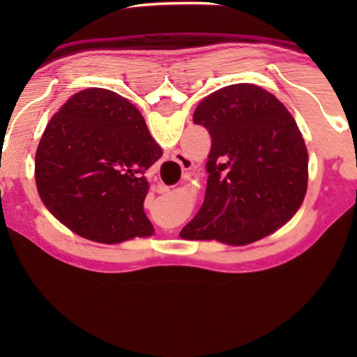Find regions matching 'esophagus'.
I'll return each mask as SVG.
<instances>
[{"instance_id":"1","label":"esophagus","mask_w":357,"mask_h":357,"mask_svg":"<svg viewBox=\"0 0 357 357\" xmlns=\"http://www.w3.org/2000/svg\"><path fill=\"white\" fill-rule=\"evenodd\" d=\"M172 158H174L175 162H177V164L180 165V167H182V170H183V172H182V180H188V178H190V172H188V170L192 169V160H190L183 153H180V151H177V153H174ZM167 190H169V188L164 187V185H159V187H158V192H159V193L167 192Z\"/></svg>"}]
</instances>
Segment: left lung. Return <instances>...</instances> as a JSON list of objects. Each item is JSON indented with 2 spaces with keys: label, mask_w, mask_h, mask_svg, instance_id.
<instances>
[{
  "label": "left lung",
  "mask_w": 357,
  "mask_h": 357,
  "mask_svg": "<svg viewBox=\"0 0 357 357\" xmlns=\"http://www.w3.org/2000/svg\"><path fill=\"white\" fill-rule=\"evenodd\" d=\"M193 121L211 136L203 206L187 241L245 245L270 236L301 208L309 154L284 105L255 84H232L199 102Z\"/></svg>",
  "instance_id": "1"
}]
</instances>
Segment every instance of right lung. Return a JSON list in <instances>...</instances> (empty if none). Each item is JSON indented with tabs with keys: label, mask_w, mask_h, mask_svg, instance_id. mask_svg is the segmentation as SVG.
<instances>
[{
	"label": "right lung",
	"mask_w": 357,
	"mask_h": 357,
	"mask_svg": "<svg viewBox=\"0 0 357 357\" xmlns=\"http://www.w3.org/2000/svg\"><path fill=\"white\" fill-rule=\"evenodd\" d=\"M162 155L130 100L92 87L52 116L36 153V183L48 211L77 236L119 243L153 236L144 174Z\"/></svg>",
	"instance_id": "right-lung-1"
}]
</instances>
